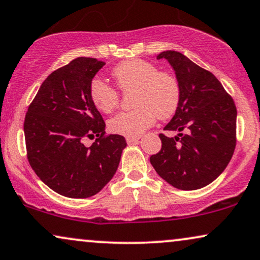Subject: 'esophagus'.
Returning <instances> with one entry per match:
<instances>
[{"instance_id":"esophagus-1","label":"esophagus","mask_w":260,"mask_h":260,"mask_svg":"<svg viewBox=\"0 0 260 260\" xmlns=\"http://www.w3.org/2000/svg\"><path fill=\"white\" fill-rule=\"evenodd\" d=\"M138 140H140V136H130V137H126V142H127V143H135V142H137Z\"/></svg>"}]
</instances>
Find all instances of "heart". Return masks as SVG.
I'll list each match as a JSON object with an SVG mask.
<instances>
[{
    "label": "heart",
    "mask_w": 260,
    "mask_h": 260,
    "mask_svg": "<svg viewBox=\"0 0 260 260\" xmlns=\"http://www.w3.org/2000/svg\"><path fill=\"white\" fill-rule=\"evenodd\" d=\"M122 92H133L129 112L118 113L109 122L110 130L123 136H138L155 122V118L168 119L180 101V86L173 75L160 72L156 66L143 59H131L118 64L111 73ZM89 95L98 110L111 113L119 105L117 90L100 79L90 82Z\"/></svg>",
    "instance_id": "b5f03b06"
}]
</instances>
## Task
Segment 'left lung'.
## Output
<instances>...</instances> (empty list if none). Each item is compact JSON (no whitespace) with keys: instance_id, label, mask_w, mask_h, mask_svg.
<instances>
[{"instance_id":"left-lung-1","label":"left lung","mask_w":260,"mask_h":260,"mask_svg":"<svg viewBox=\"0 0 260 260\" xmlns=\"http://www.w3.org/2000/svg\"><path fill=\"white\" fill-rule=\"evenodd\" d=\"M180 86L179 106L160 134L161 150L151 155L156 173L179 190H197L212 183L233 156L237 144V107L210 72L178 51H164Z\"/></svg>"}]
</instances>
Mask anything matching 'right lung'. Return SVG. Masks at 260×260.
I'll return each instance as SVG.
<instances>
[{
  "mask_svg": "<svg viewBox=\"0 0 260 260\" xmlns=\"http://www.w3.org/2000/svg\"><path fill=\"white\" fill-rule=\"evenodd\" d=\"M105 66L79 57L46 77L27 110L23 133L28 162L44 184L69 198L94 196L112 179L126 147L120 135H105V122L89 95ZM96 136L90 147L85 138Z\"/></svg>",
  "mask_w": 260,
  "mask_h": 260,
  "instance_id": "add662e5",
  "label": "right lung"
}]
</instances>
